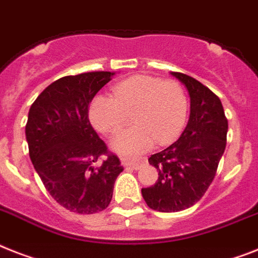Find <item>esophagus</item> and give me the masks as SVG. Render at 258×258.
<instances>
[{"mask_svg":"<svg viewBox=\"0 0 258 258\" xmlns=\"http://www.w3.org/2000/svg\"><path fill=\"white\" fill-rule=\"evenodd\" d=\"M122 164L124 165V167H127V168H134V169H139L140 167H142V164H143V162L142 160H122Z\"/></svg>","mask_w":258,"mask_h":258,"instance_id":"esophagus-1","label":"esophagus"}]
</instances>
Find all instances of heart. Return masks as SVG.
Returning a JSON list of instances; mask_svg holds the SVG:
<instances>
[{"instance_id": "obj_1", "label": "heart", "mask_w": 258, "mask_h": 258, "mask_svg": "<svg viewBox=\"0 0 258 258\" xmlns=\"http://www.w3.org/2000/svg\"><path fill=\"white\" fill-rule=\"evenodd\" d=\"M187 110V96L179 82L138 74L119 82L112 96L96 95L89 106V118L102 134H114L131 114L135 125L119 133L111 143L118 154L131 158L150 150L154 142L164 146L176 139Z\"/></svg>"}]
</instances>
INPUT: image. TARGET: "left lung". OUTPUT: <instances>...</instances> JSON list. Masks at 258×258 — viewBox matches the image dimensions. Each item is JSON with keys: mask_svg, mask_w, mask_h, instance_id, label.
<instances>
[{"mask_svg": "<svg viewBox=\"0 0 258 258\" xmlns=\"http://www.w3.org/2000/svg\"><path fill=\"white\" fill-rule=\"evenodd\" d=\"M171 75L188 90L190 112L179 139L148 159L159 177L154 185L142 188V195L159 212H179L196 204L215 179L227 146L228 120L219 96L189 75Z\"/></svg>", "mask_w": 258, "mask_h": 258, "instance_id": "1", "label": "left lung"}]
</instances>
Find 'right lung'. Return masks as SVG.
Listing matches in <instances>:
<instances>
[{"label": "right lung", "instance_id": "1", "mask_svg": "<svg viewBox=\"0 0 258 258\" xmlns=\"http://www.w3.org/2000/svg\"><path fill=\"white\" fill-rule=\"evenodd\" d=\"M114 75L93 71L59 78L29 110L25 134L31 163L46 190L71 212L90 215L107 208L123 171L89 120L91 100Z\"/></svg>", "mask_w": 258, "mask_h": 258}]
</instances>
